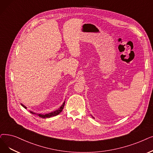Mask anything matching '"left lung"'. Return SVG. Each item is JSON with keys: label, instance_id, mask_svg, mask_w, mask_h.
I'll list each match as a JSON object with an SVG mask.
<instances>
[{"label": "left lung", "instance_id": "1", "mask_svg": "<svg viewBox=\"0 0 153 153\" xmlns=\"http://www.w3.org/2000/svg\"><path fill=\"white\" fill-rule=\"evenodd\" d=\"M91 116H92V115H91ZM93 117V118H94V117Z\"/></svg>", "mask_w": 153, "mask_h": 153}]
</instances>
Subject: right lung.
Instances as JSON below:
<instances>
[{
  "mask_svg": "<svg viewBox=\"0 0 153 153\" xmlns=\"http://www.w3.org/2000/svg\"><path fill=\"white\" fill-rule=\"evenodd\" d=\"M22 106H23V107L25 109H27V107L26 106H25L24 104H21ZM64 105H65V101L64 102H63V104L61 105V106L59 108H58V109L54 111H52L51 112H49V113H48V114H38V113H36V112H34L33 111H29L30 113L33 114H36L38 116L41 117L42 118H49V117H53V116H56L57 115H58L59 113H61V112L62 111V109H64Z\"/></svg>",
  "mask_w": 153,
  "mask_h": 153,
  "instance_id": "add662e5",
  "label": "right lung"
}]
</instances>
